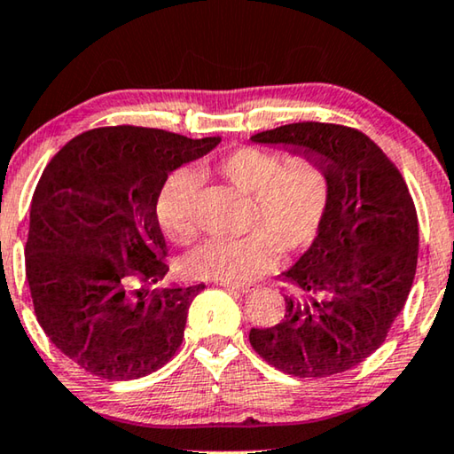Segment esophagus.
<instances>
[{
    "mask_svg": "<svg viewBox=\"0 0 454 454\" xmlns=\"http://www.w3.org/2000/svg\"><path fill=\"white\" fill-rule=\"evenodd\" d=\"M217 286L221 288H231L237 292H249L251 290V284H239V282H229V280H217Z\"/></svg>",
    "mask_w": 454,
    "mask_h": 454,
    "instance_id": "obj_1",
    "label": "esophagus"
}]
</instances>
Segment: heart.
<instances>
[{
  "label": "heart",
  "instance_id": "1",
  "mask_svg": "<svg viewBox=\"0 0 454 454\" xmlns=\"http://www.w3.org/2000/svg\"><path fill=\"white\" fill-rule=\"evenodd\" d=\"M221 176L254 194L249 233L213 237L186 255L192 276L247 282L266 270L278 251L298 254L317 241L331 203V176L317 158L288 160L280 152L241 148L219 162ZM199 176L180 170L166 180L156 203V217L174 243L192 241L194 194Z\"/></svg>",
  "mask_w": 454,
  "mask_h": 454
}]
</instances>
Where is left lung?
Masks as SVG:
<instances>
[{"mask_svg": "<svg viewBox=\"0 0 454 454\" xmlns=\"http://www.w3.org/2000/svg\"><path fill=\"white\" fill-rule=\"evenodd\" d=\"M317 158L331 176L325 225L284 271L286 315L251 329L262 359L294 378H329L365 361L386 340L412 288L418 215L406 180L359 129L302 121L251 136Z\"/></svg>", "mask_w": 454, "mask_h": 454, "instance_id": "obj_1", "label": "left lung"}]
</instances>
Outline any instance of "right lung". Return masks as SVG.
Instances as JSON below:
<instances>
[{"instance_id": "1", "label": "right lung", "mask_w": 454, "mask_h": 454, "mask_svg": "<svg viewBox=\"0 0 454 454\" xmlns=\"http://www.w3.org/2000/svg\"><path fill=\"white\" fill-rule=\"evenodd\" d=\"M219 142L111 125L73 137L42 172L26 278L42 331L85 372L145 378L183 345L205 284L158 286L168 266L156 203L172 170Z\"/></svg>"}]
</instances>
